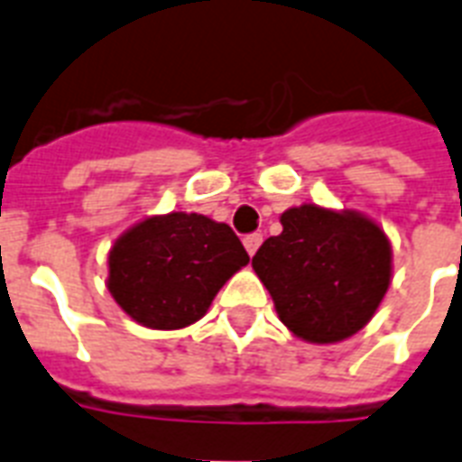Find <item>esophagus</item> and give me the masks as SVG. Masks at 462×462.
Returning a JSON list of instances; mask_svg holds the SVG:
<instances>
[{
  "label": "esophagus",
  "mask_w": 462,
  "mask_h": 462,
  "mask_svg": "<svg viewBox=\"0 0 462 462\" xmlns=\"http://www.w3.org/2000/svg\"><path fill=\"white\" fill-rule=\"evenodd\" d=\"M261 242H263V235L261 232H251V235H246L244 237V246H246V251H249V256H254L258 251V246H261Z\"/></svg>",
  "instance_id": "esophagus-1"
}]
</instances>
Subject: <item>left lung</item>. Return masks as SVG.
I'll list each match as a JSON object with an SVG mask.
<instances>
[{
	"label": "left lung",
	"instance_id": "left-lung-1",
	"mask_svg": "<svg viewBox=\"0 0 462 462\" xmlns=\"http://www.w3.org/2000/svg\"><path fill=\"white\" fill-rule=\"evenodd\" d=\"M282 232L251 261L296 337L332 344L356 335L392 277L387 235L365 216L303 204L282 213Z\"/></svg>",
	"mask_w": 462,
	"mask_h": 462
}]
</instances>
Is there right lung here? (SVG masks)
Returning <instances> with one entry per match:
<instances>
[{"label":"right lung","mask_w":462,"mask_h":462,"mask_svg":"<svg viewBox=\"0 0 462 462\" xmlns=\"http://www.w3.org/2000/svg\"><path fill=\"white\" fill-rule=\"evenodd\" d=\"M249 263L230 225L199 216H153L127 230L108 254V291L144 328L197 322L213 296Z\"/></svg>","instance_id":"right-lung-1"}]
</instances>
